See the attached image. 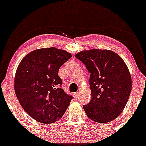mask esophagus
Segmentation results:
<instances>
[{
  "label": "esophagus",
  "instance_id": "1",
  "mask_svg": "<svg viewBox=\"0 0 146 146\" xmlns=\"http://www.w3.org/2000/svg\"><path fill=\"white\" fill-rule=\"evenodd\" d=\"M73 96H74L75 98H77L79 97V93L78 92H75V93L73 94Z\"/></svg>",
  "mask_w": 146,
  "mask_h": 146
}]
</instances>
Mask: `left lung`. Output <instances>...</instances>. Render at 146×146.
Returning a JSON list of instances; mask_svg holds the SVG:
<instances>
[{
	"label": "left lung",
	"instance_id": "obj_1",
	"mask_svg": "<svg viewBox=\"0 0 146 146\" xmlns=\"http://www.w3.org/2000/svg\"><path fill=\"white\" fill-rule=\"evenodd\" d=\"M75 56L90 73L92 98L83 106L87 116L99 123L117 119L131 92V76L126 63L110 50L90 49L79 52Z\"/></svg>",
	"mask_w": 146,
	"mask_h": 146
}]
</instances>
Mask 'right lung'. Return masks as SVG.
<instances>
[{
  "label": "right lung",
  "instance_id": "add662e5",
  "mask_svg": "<svg viewBox=\"0 0 146 146\" xmlns=\"http://www.w3.org/2000/svg\"><path fill=\"white\" fill-rule=\"evenodd\" d=\"M71 58L56 48L34 50L23 57L16 70L14 89L20 105L38 122L51 124L61 119L72 96L60 88L58 70Z\"/></svg>",
  "mask_w": 146,
  "mask_h": 146
}]
</instances>
